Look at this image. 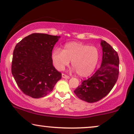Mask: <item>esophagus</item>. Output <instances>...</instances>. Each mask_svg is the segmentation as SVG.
<instances>
[{"instance_id":"34e87169","label":"esophagus","mask_w":134,"mask_h":134,"mask_svg":"<svg viewBox=\"0 0 134 134\" xmlns=\"http://www.w3.org/2000/svg\"><path fill=\"white\" fill-rule=\"evenodd\" d=\"M62 77L64 78V79H69V77L68 76H67V75L65 74H62Z\"/></svg>"}]
</instances>
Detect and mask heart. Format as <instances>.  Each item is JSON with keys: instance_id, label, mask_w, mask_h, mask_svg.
I'll use <instances>...</instances> for the list:
<instances>
[{"instance_id": "1", "label": "heart", "mask_w": 134, "mask_h": 134, "mask_svg": "<svg viewBox=\"0 0 134 134\" xmlns=\"http://www.w3.org/2000/svg\"><path fill=\"white\" fill-rule=\"evenodd\" d=\"M99 58V52L96 47L76 41L66 43L63 51L56 48L52 53L53 64L57 70H63L71 61L73 69L82 77L92 74Z\"/></svg>"}]
</instances>
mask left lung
Masks as SVG:
<instances>
[{"mask_svg":"<svg viewBox=\"0 0 134 134\" xmlns=\"http://www.w3.org/2000/svg\"><path fill=\"white\" fill-rule=\"evenodd\" d=\"M102 50L101 65L96 72L74 91L84 101L93 103L107 96L118 80L119 57L118 53L107 42L101 40Z\"/></svg>","mask_w":134,"mask_h":134,"instance_id":"8db88e82","label":"left lung"}]
</instances>
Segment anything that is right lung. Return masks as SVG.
<instances>
[{"mask_svg": "<svg viewBox=\"0 0 134 134\" xmlns=\"http://www.w3.org/2000/svg\"><path fill=\"white\" fill-rule=\"evenodd\" d=\"M60 36L32 34L16 45L12 72L25 94L41 98L51 92L62 74L52 64V52Z\"/></svg>", "mask_w": 134, "mask_h": 134, "instance_id": "right-lung-1", "label": "right lung"}]
</instances>
